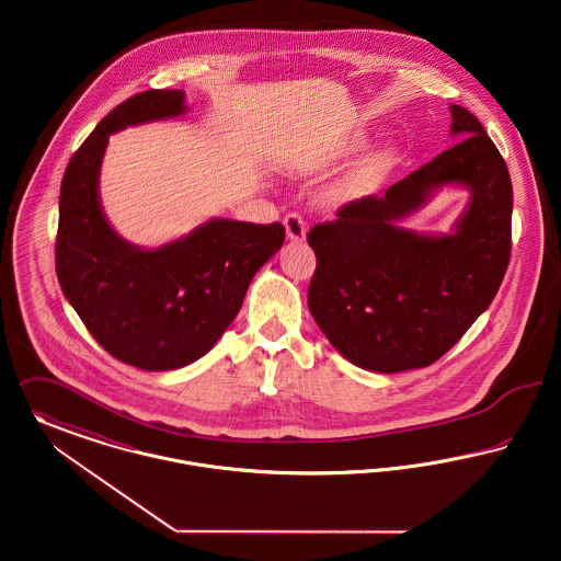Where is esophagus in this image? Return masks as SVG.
Returning a JSON list of instances; mask_svg holds the SVG:
<instances>
[{
    "label": "esophagus",
    "mask_w": 561,
    "mask_h": 561,
    "mask_svg": "<svg viewBox=\"0 0 561 561\" xmlns=\"http://www.w3.org/2000/svg\"><path fill=\"white\" fill-rule=\"evenodd\" d=\"M283 224H285V230H287V238H289V240H294V242L306 240V221H304L301 215L289 213V215L283 219Z\"/></svg>",
    "instance_id": "obj_1"
}]
</instances>
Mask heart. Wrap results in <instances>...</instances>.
I'll use <instances>...</instances> for the list:
<instances>
[{
	"instance_id": "heart-1",
	"label": "heart",
	"mask_w": 561,
	"mask_h": 561,
	"mask_svg": "<svg viewBox=\"0 0 561 561\" xmlns=\"http://www.w3.org/2000/svg\"><path fill=\"white\" fill-rule=\"evenodd\" d=\"M388 160H390V153L382 151V153H376V156L367 158L365 162H360L353 173H348L329 192V201L333 205H351V203L365 198L367 194H371L382 179Z\"/></svg>"
}]
</instances>
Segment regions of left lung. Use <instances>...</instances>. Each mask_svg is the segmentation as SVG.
<instances>
[{"instance_id":"obj_1","label":"left lung","mask_w":561,"mask_h":561,"mask_svg":"<svg viewBox=\"0 0 561 561\" xmlns=\"http://www.w3.org/2000/svg\"><path fill=\"white\" fill-rule=\"evenodd\" d=\"M449 112L456 146L308 234L317 255L308 308L356 367L380 374L428 367L499 294L511 255L508 169L469 110L449 105ZM445 184L470 190L451 236L398 226Z\"/></svg>"}]
</instances>
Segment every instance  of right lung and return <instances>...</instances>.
<instances>
[{"instance_id":"1","label":"right lung","mask_w":561,"mask_h":561,"mask_svg":"<svg viewBox=\"0 0 561 561\" xmlns=\"http://www.w3.org/2000/svg\"><path fill=\"white\" fill-rule=\"evenodd\" d=\"M187 112L183 90L139 92L96 124L60 183L57 276L92 337L122 363L169 371L198 360L234 321L255 272L283 247L280 224L208 219L144 249L110 226L99 175L110 135Z\"/></svg>"}]
</instances>
